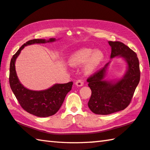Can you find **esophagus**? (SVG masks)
<instances>
[{
  "label": "esophagus",
  "instance_id": "obj_1",
  "mask_svg": "<svg viewBox=\"0 0 150 150\" xmlns=\"http://www.w3.org/2000/svg\"><path fill=\"white\" fill-rule=\"evenodd\" d=\"M83 84H84V83H83V81L82 80H77V81L75 82V85L77 86V87H81V86H83Z\"/></svg>",
  "mask_w": 150,
  "mask_h": 150
}]
</instances>
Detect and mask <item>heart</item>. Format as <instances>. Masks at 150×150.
Here are the masks:
<instances>
[{"instance_id":"obj_1","label":"heart","mask_w":150,"mask_h":150,"mask_svg":"<svg viewBox=\"0 0 150 150\" xmlns=\"http://www.w3.org/2000/svg\"><path fill=\"white\" fill-rule=\"evenodd\" d=\"M104 57L103 53L100 50L85 48L76 52L69 59V63L71 65L77 66L85 63L84 69L87 73L93 72Z\"/></svg>"}]
</instances>
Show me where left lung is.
<instances>
[{
    "label": "left lung",
    "instance_id": "left-lung-1",
    "mask_svg": "<svg viewBox=\"0 0 150 150\" xmlns=\"http://www.w3.org/2000/svg\"><path fill=\"white\" fill-rule=\"evenodd\" d=\"M111 47L110 58L119 56L127 63V71L117 81L105 80L109 63L87 79L91 96L88 106L96 115H107L125 109L131 102L140 79L139 60L137 54L120 42H108Z\"/></svg>",
    "mask_w": 150,
    "mask_h": 150
}]
</instances>
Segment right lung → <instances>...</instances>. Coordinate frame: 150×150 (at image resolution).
Wrapping results in <instances>:
<instances>
[{
    "instance_id": "add662e5",
    "label": "right lung",
    "mask_w": 150,
    "mask_h": 150,
    "mask_svg": "<svg viewBox=\"0 0 150 150\" xmlns=\"http://www.w3.org/2000/svg\"><path fill=\"white\" fill-rule=\"evenodd\" d=\"M54 41H55V38H50L49 40L44 39L29 40L22 45L12 56L10 64L9 83L12 92L24 110L38 117H48L55 115L59 110L65 96L71 90L73 82L71 81L64 84H55L46 90H29L20 83L15 69V62L24 46Z\"/></svg>"
}]
</instances>
